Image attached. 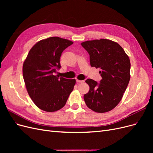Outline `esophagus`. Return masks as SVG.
I'll return each mask as SVG.
<instances>
[{
  "label": "esophagus",
  "instance_id": "esophagus-1",
  "mask_svg": "<svg viewBox=\"0 0 153 153\" xmlns=\"http://www.w3.org/2000/svg\"><path fill=\"white\" fill-rule=\"evenodd\" d=\"M77 83H84V80H76Z\"/></svg>",
  "mask_w": 153,
  "mask_h": 153
}]
</instances>
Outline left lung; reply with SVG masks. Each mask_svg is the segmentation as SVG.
Instances as JSON below:
<instances>
[{
    "label": "left lung",
    "instance_id": "1",
    "mask_svg": "<svg viewBox=\"0 0 153 153\" xmlns=\"http://www.w3.org/2000/svg\"><path fill=\"white\" fill-rule=\"evenodd\" d=\"M90 56L92 67L100 68V83L92 79L85 82L89 91L84 94L86 105L98 113L109 112L121 101L130 79V61L117 43L106 39L81 43Z\"/></svg>",
    "mask_w": 153,
    "mask_h": 153
}]
</instances>
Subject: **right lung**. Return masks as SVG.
<instances>
[{
	"label": "right lung",
	"instance_id": "add662e5",
	"mask_svg": "<svg viewBox=\"0 0 153 153\" xmlns=\"http://www.w3.org/2000/svg\"><path fill=\"white\" fill-rule=\"evenodd\" d=\"M73 43L51 37L36 43L23 64V76L27 92L38 107L45 112H55L66 105L75 85V79L55 75L61 68L60 57Z\"/></svg>",
	"mask_w": 153,
	"mask_h": 153
}]
</instances>
